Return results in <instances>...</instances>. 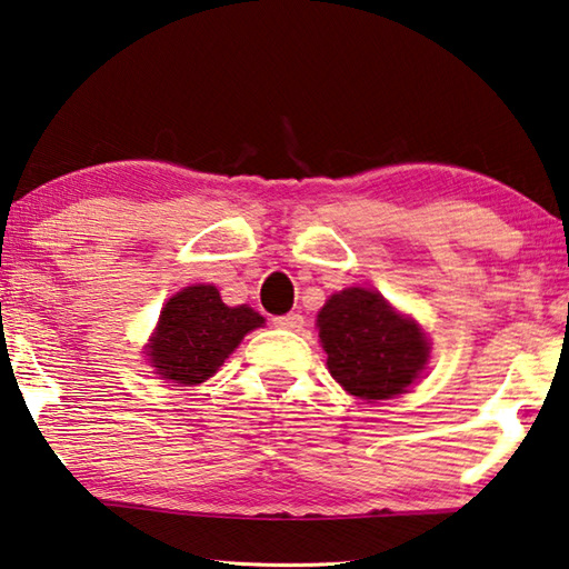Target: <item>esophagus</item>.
Returning a JSON list of instances; mask_svg holds the SVG:
<instances>
[{
    "mask_svg": "<svg viewBox=\"0 0 569 569\" xmlns=\"http://www.w3.org/2000/svg\"><path fill=\"white\" fill-rule=\"evenodd\" d=\"M276 328H286V330H298L303 326V316L301 313H286V316H276L273 318Z\"/></svg>",
    "mask_w": 569,
    "mask_h": 569,
    "instance_id": "esophagus-1",
    "label": "esophagus"
}]
</instances>
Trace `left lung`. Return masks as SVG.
Instances as JSON below:
<instances>
[{
	"label": "left lung",
	"mask_w": 569,
	"mask_h": 569,
	"mask_svg": "<svg viewBox=\"0 0 569 569\" xmlns=\"http://www.w3.org/2000/svg\"><path fill=\"white\" fill-rule=\"evenodd\" d=\"M318 336L330 376L368 402L406 392L428 360L422 330L366 288L330 296L318 313Z\"/></svg>",
	"instance_id": "8db88e82"
}]
</instances>
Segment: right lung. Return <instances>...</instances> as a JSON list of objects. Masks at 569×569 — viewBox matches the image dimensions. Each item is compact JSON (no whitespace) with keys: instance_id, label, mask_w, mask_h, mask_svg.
<instances>
[{"instance_id":"obj_1","label":"right lung","mask_w":569,"mask_h":569,"mask_svg":"<svg viewBox=\"0 0 569 569\" xmlns=\"http://www.w3.org/2000/svg\"><path fill=\"white\" fill-rule=\"evenodd\" d=\"M258 326L263 316L249 306H226L216 286H189L163 306L147 356L163 380L196 386L209 380Z\"/></svg>"}]
</instances>
